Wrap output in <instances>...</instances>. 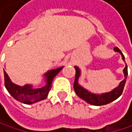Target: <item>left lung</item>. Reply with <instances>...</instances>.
<instances>
[{"label": "left lung", "mask_w": 132, "mask_h": 132, "mask_svg": "<svg viewBox=\"0 0 132 132\" xmlns=\"http://www.w3.org/2000/svg\"><path fill=\"white\" fill-rule=\"evenodd\" d=\"M114 51L116 52H119L121 54L122 59L123 60V62H125L124 56H123V53L121 52V51L118 47H115ZM74 68L76 70L75 80H74V83H73L74 91H75L76 94H77L81 99L84 100L88 104L96 105V106L108 104L112 102L113 101L116 100L119 97L121 96L123 90V88H124L125 83H126L127 78H128V65H125V67L123 70V74H124V79L120 82V84L117 87H116L115 89H113L110 92L101 93V94L93 93L88 91L86 89H85L84 87H82L81 85H79L78 80H79V78L81 76V70L79 69L78 67H76V65L74 67Z\"/></svg>", "instance_id": "8db88e82"}]
</instances>
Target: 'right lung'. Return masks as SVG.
<instances>
[{
    "label": "right lung",
    "mask_w": 132,
    "mask_h": 132,
    "mask_svg": "<svg viewBox=\"0 0 132 132\" xmlns=\"http://www.w3.org/2000/svg\"><path fill=\"white\" fill-rule=\"evenodd\" d=\"M64 67L48 70L46 73H44V78L46 81V85L41 88H34L32 85L26 84L23 86L18 85L14 84L8 73L4 70V86L7 89L8 92L11 94V96L16 101L26 104H31L36 103L42 100H44L47 97L49 91L51 88L52 81L56 76L63 68Z\"/></svg>",
    "instance_id": "obj_1"
}]
</instances>
